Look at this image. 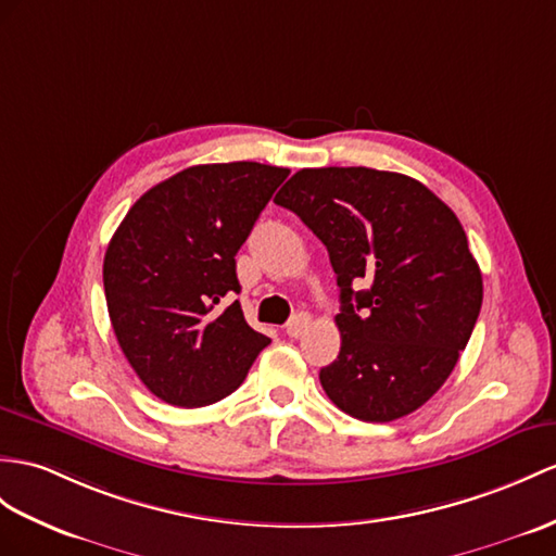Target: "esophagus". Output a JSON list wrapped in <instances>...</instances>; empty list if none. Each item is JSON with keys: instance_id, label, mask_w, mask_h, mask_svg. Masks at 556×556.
<instances>
[{"instance_id": "esophagus-1", "label": "esophagus", "mask_w": 556, "mask_h": 556, "mask_svg": "<svg viewBox=\"0 0 556 556\" xmlns=\"http://www.w3.org/2000/svg\"><path fill=\"white\" fill-rule=\"evenodd\" d=\"M311 325V316L308 314H296L290 318V323L286 325V332L290 337H302L306 332V328Z\"/></svg>"}]
</instances>
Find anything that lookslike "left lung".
I'll use <instances>...</instances> for the list:
<instances>
[{"label":"left lung","instance_id":"8db88e82","mask_svg":"<svg viewBox=\"0 0 556 556\" xmlns=\"http://www.w3.org/2000/svg\"><path fill=\"white\" fill-rule=\"evenodd\" d=\"M276 205L328 248L340 286L342 346L320 370L325 394L363 422L410 415L448 380L481 311L455 212L410 176L370 167L300 169Z\"/></svg>","mask_w":556,"mask_h":556}]
</instances>
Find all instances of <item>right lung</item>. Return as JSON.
I'll return each instance as SVG.
<instances>
[{
  "mask_svg": "<svg viewBox=\"0 0 556 556\" xmlns=\"http://www.w3.org/2000/svg\"><path fill=\"white\" fill-rule=\"evenodd\" d=\"M290 169L195 165L146 191L103 260L105 304L122 354L151 394L179 408L226 399L270 344L238 302L236 254Z\"/></svg>",
  "mask_w": 556,
  "mask_h": 556,
  "instance_id": "1",
  "label": "right lung"
}]
</instances>
